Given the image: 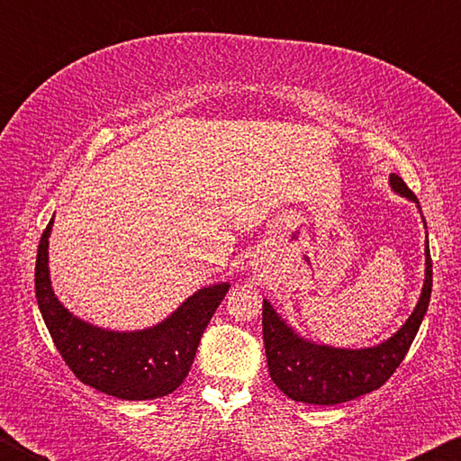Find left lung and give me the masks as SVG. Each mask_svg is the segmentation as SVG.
<instances>
[{"instance_id": "1", "label": "left lung", "mask_w": 461, "mask_h": 461, "mask_svg": "<svg viewBox=\"0 0 461 461\" xmlns=\"http://www.w3.org/2000/svg\"><path fill=\"white\" fill-rule=\"evenodd\" d=\"M390 185L402 197L419 201L401 176L390 175ZM427 228V223H425ZM425 285L415 311L393 338L376 348L339 349L317 346L296 335L268 301L262 305V335L270 378L288 399L309 404H339L380 388L407 356L427 313L433 286V264L425 246Z\"/></svg>"}]
</instances>
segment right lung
<instances>
[{
  "label": "right lung",
  "mask_w": 461,
  "mask_h": 461,
  "mask_svg": "<svg viewBox=\"0 0 461 461\" xmlns=\"http://www.w3.org/2000/svg\"><path fill=\"white\" fill-rule=\"evenodd\" d=\"M42 231L36 256V301L62 360L87 386L126 401H152L183 384L201 335L230 285H213L189 296L165 321L142 331H107L77 319L60 305L49 276V236Z\"/></svg>",
  "instance_id": "right-lung-1"
}]
</instances>
